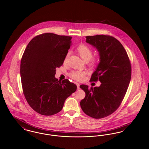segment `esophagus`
<instances>
[{"instance_id":"esophagus-1","label":"esophagus","mask_w":149,"mask_h":149,"mask_svg":"<svg viewBox=\"0 0 149 149\" xmlns=\"http://www.w3.org/2000/svg\"><path fill=\"white\" fill-rule=\"evenodd\" d=\"M76 85H77V89H78V90H79V86H80L79 84H78V83H76Z\"/></svg>"}]
</instances>
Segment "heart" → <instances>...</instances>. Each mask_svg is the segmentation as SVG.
I'll return each mask as SVG.
<instances>
[{
	"instance_id": "heart-1",
	"label": "heart",
	"mask_w": 149,
	"mask_h": 149,
	"mask_svg": "<svg viewBox=\"0 0 149 149\" xmlns=\"http://www.w3.org/2000/svg\"><path fill=\"white\" fill-rule=\"evenodd\" d=\"M76 52L85 62H88L90 67H94L99 63L100 56H96L92 57L93 50L91 47L85 44H81L76 48ZM69 53H67L64 59V63H66L69 58ZM85 72L84 71H72L68 74L69 76L74 80L81 81L85 75Z\"/></svg>"
}]
</instances>
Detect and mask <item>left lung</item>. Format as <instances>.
Returning <instances> with one entry per match:
<instances>
[{
    "label": "left lung",
    "mask_w": 149,
    "mask_h": 149,
    "mask_svg": "<svg viewBox=\"0 0 149 149\" xmlns=\"http://www.w3.org/2000/svg\"><path fill=\"white\" fill-rule=\"evenodd\" d=\"M86 42L99 52L100 62L91 81L99 80V87L82 85L85 97L80 105L86 115L95 119L108 117L123 101L131 78V64L125 49L114 37L108 35L86 36Z\"/></svg>",
    "instance_id": "obj_1"
}]
</instances>
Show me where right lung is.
I'll use <instances>...</instances> for the list:
<instances>
[{"instance_id": "right-lung-1", "label": "right lung", "mask_w": 149, "mask_h": 149, "mask_svg": "<svg viewBox=\"0 0 149 149\" xmlns=\"http://www.w3.org/2000/svg\"><path fill=\"white\" fill-rule=\"evenodd\" d=\"M71 36L44 33L30 41L21 58L20 73L24 97L36 112L52 116L63 108L77 86L55 77L56 68L63 65L71 47Z\"/></svg>"}]
</instances>
